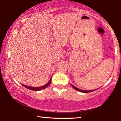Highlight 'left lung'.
<instances>
[{"instance_id": "obj_1", "label": "left lung", "mask_w": 121, "mask_h": 121, "mask_svg": "<svg viewBox=\"0 0 121 121\" xmlns=\"http://www.w3.org/2000/svg\"><path fill=\"white\" fill-rule=\"evenodd\" d=\"M72 85V86L73 87V88L74 89H75L76 90V91H81V92H84V93H89V92H91V91H95V90H94V91H83V90H81V89H79L78 88H77V87H75V86H74L73 85Z\"/></svg>"}]
</instances>
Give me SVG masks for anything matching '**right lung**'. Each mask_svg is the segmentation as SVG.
<instances>
[{"instance_id": "1", "label": "right lung", "mask_w": 121, "mask_h": 121, "mask_svg": "<svg viewBox=\"0 0 121 121\" xmlns=\"http://www.w3.org/2000/svg\"><path fill=\"white\" fill-rule=\"evenodd\" d=\"M51 80H52V77H51V79H50L49 81L47 83V84H45V85L42 86H41V87H31V86H28L24 85H23V86H24V87H26V88L28 89L32 90V91H40V90H42V89H43L46 88V87H47V86H48L49 85V84H51Z\"/></svg>"}]
</instances>
